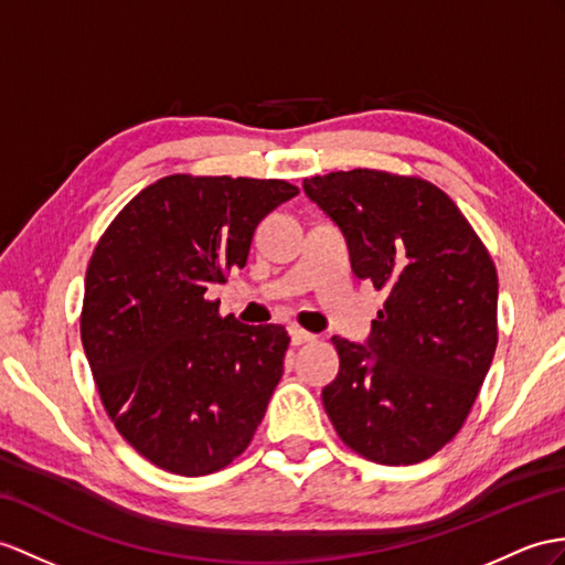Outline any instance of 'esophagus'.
I'll return each mask as SVG.
<instances>
[{"mask_svg":"<svg viewBox=\"0 0 565 565\" xmlns=\"http://www.w3.org/2000/svg\"><path fill=\"white\" fill-rule=\"evenodd\" d=\"M290 338H292V345H305V342L316 340L313 333H309V330H301V328H297V326L290 328Z\"/></svg>","mask_w":565,"mask_h":565,"instance_id":"obj_1","label":"esophagus"}]
</instances>
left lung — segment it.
Instances as JSON below:
<instances>
[{
    "label": "left lung",
    "instance_id": "left-lung-1",
    "mask_svg": "<svg viewBox=\"0 0 565 565\" xmlns=\"http://www.w3.org/2000/svg\"><path fill=\"white\" fill-rule=\"evenodd\" d=\"M348 242L352 273L386 295L369 338H333L323 388L338 436L381 465L441 450L477 401L497 352L499 278L484 244L441 189L381 170L305 179Z\"/></svg>",
    "mask_w": 565,
    "mask_h": 565
}]
</instances>
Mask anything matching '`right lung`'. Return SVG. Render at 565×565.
<instances>
[{
	"label": "right lung",
	"mask_w": 565,
	"mask_h": 565,
	"mask_svg": "<svg viewBox=\"0 0 565 565\" xmlns=\"http://www.w3.org/2000/svg\"><path fill=\"white\" fill-rule=\"evenodd\" d=\"M297 194L280 179L172 174L95 246L81 340L109 419L162 470L217 472L266 415L290 335L220 319L205 292L246 266L260 220Z\"/></svg>",
	"instance_id": "right-lung-1"
}]
</instances>
